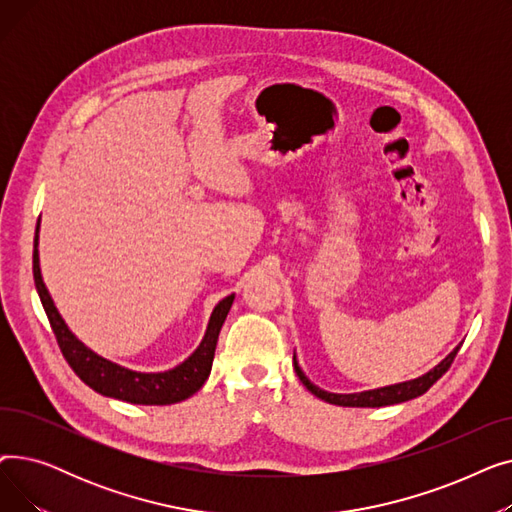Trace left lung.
<instances>
[{
	"mask_svg": "<svg viewBox=\"0 0 512 512\" xmlns=\"http://www.w3.org/2000/svg\"><path fill=\"white\" fill-rule=\"evenodd\" d=\"M461 344L454 348V351L442 359L432 371H427L423 375H419V378L415 380H409V382H400V384H392V386H384V388H375V390H365V392H353V394H334V392H326L317 388L307 375L303 373V369L299 367V361H297V355L292 357V363H294V371H297L299 380L303 382V386L315 394L317 398L330 402V405H338V407H388V405H400V402H407V400H413L421 394H425L429 388H432L442 375L448 371V367L452 365L456 353H459Z\"/></svg>",
	"mask_w": 512,
	"mask_h": 512,
	"instance_id": "obj_1",
	"label": "left lung"
}]
</instances>
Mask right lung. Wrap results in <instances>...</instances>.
<instances>
[{
    "label": "right lung",
    "mask_w": 512,
    "mask_h": 512,
    "mask_svg": "<svg viewBox=\"0 0 512 512\" xmlns=\"http://www.w3.org/2000/svg\"><path fill=\"white\" fill-rule=\"evenodd\" d=\"M37 247H39V222L35 230V251H33L35 286L39 292V299L43 303V309L47 313L51 330L58 338L64 359L89 388H93L103 396L132 402V405H174V402L193 396L205 384L211 371L215 344H218L220 330L234 303V294H230V297L222 299L218 305H215L209 317L205 336L191 357L184 359L180 365L168 371H157V373L132 371L128 367H122L118 363L99 357L70 332L58 307L53 305V299L49 297V290L43 282Z\"/></svg>",
    "instance_id": "right-lung-1"
}]
</instances>
